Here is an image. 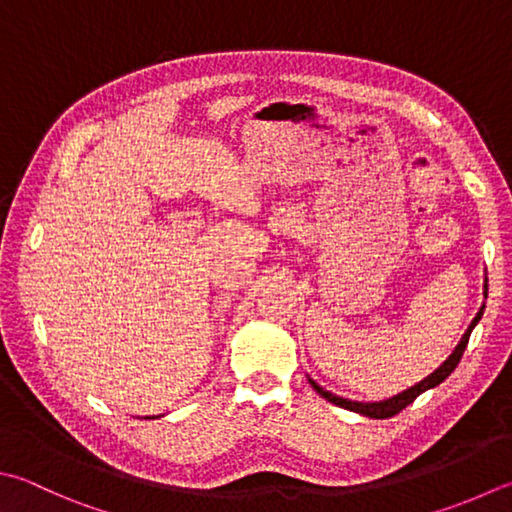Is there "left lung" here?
I'll return each instance as SVG.
<instances>
[{
	"label": "left lung",
	"mask_w": 512,
	"mask_h": 512,
	"mask_svg": "<svg viewBox=\"0 0 512 512\" xmlns=\"http://www.w3.org/2000/svg\"><path fill=\"white\" fill-rule=\"evenodd\" d=\"M484 296L488 298V278H484ZM484 307H486V305L479 307L477 316L472 318V323L468 325V330L464 332V336H461V341L457 343L455 350H452V354L448 356L446 361H443V363L439 365V368H437L435 372L428 374L423 381L414 383L412 388L403 390V392H399V394H394V397H390V399L368 401V403H365V401H352V399H343V397H336V394H332V392H327V390L321 388V385H318L314 379H310V376H307V381H310L312 388H314L318 394H321V397H323L325 401L334 403V406L345 408V410H350V412H359V414H363V417H370V419H388V417H394V414L401 412L406 406H410V403H412L414 399H417L419 394H423V392L430 390V388H437L439 383H443V381L448 379V376L452 374V370L457 368V363L461 361V354H464V350H466L468 339H470V332L475 330V325L481 321V316H484Z\"/></svg>",
	"instance_id": "8db88e82"
}]
</instances>
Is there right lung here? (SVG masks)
<instances>
[{
    "label": "right lung",
    "mask_w": 512,
    "mask_h": 512,
    "mask_svg": "<svg viewBox=\"0 0 512 512\" xmlns=\"http://www.w3.org/2000/svg\"><path fill=\"white\" fill-rule=\"evenodd\" d=\"M147 419H156V417H147Z\"/></svg>",
    "instance_id": "right-lung-1"
}]
</instances>
